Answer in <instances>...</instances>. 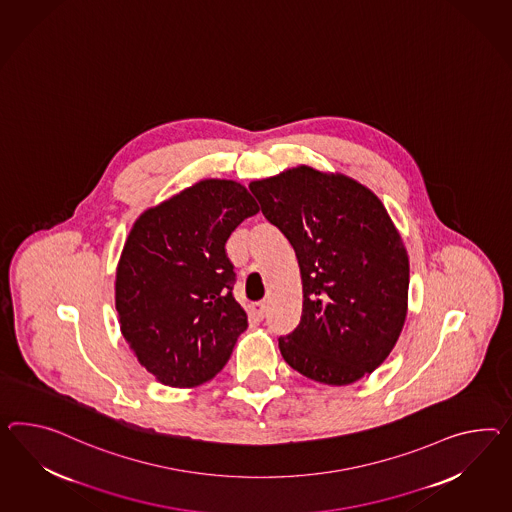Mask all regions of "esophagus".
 Returning <instances> with one entry per match:
<instances>
[{
	"label": "esophagus",
	"mask_w": 512,
	"mask_h": 512,
	"mask_svg": "<svg viewBox=\"0 0 512 512\" xmlns=\"http://www.w3.org/2000/svg\"><path fill=\"white\" fill-rule=\"evenodd\" d=\"M250 314H252L254 319L262 321L263 317H265V302H252L250 304Z\"/></svg>",
	"instance_id": "1"
}]
</instances>
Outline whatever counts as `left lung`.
Here are the masks:
<instances>
[{
	"label": "left lung",
	"instance_id": "1",
	"mask_svg": "<svg viewBox=\"0 0 512 512\" xmlns=\"http://www.w3.org/2000/svg\"><path fill=\"white\" fill-rule=\"evenodd\" d=\"M249 187L301 267V323L278 338L284 360L330 386L369 375L407 319L408 254L388 211L366 185L308 165Z\"/></svg>",
	"mask_w": 512,
	"mask_h": 512
}]
</instances>
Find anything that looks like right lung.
<instances>
[{
    "label": "right lung",
    "instance_id": "add662e5",
    "mask_svg": "<svg viewBox=\"0 0 512 512\" xmlns=\"http://www.w3.org/2000/svg\"><path fill=\"white\" fill-rule=\"evenodd\" d=\"M260 211L245 185L202 180L133 223L117 265L115 306L139 364L172 388L213 379L245 332L226 241Z\"/></svg>",
    "mask_w": 512,
    "mask_h": 512
}]
</instances>
